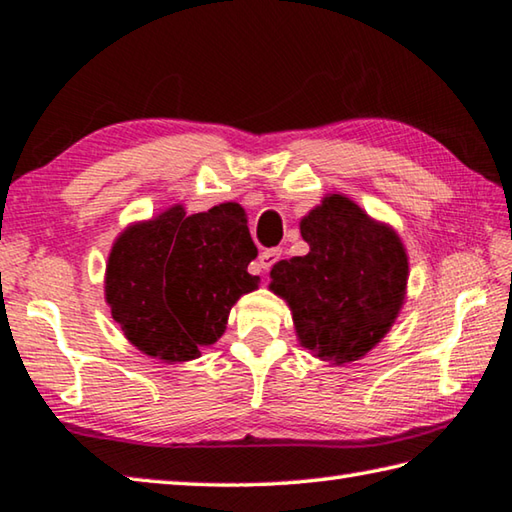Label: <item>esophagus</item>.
Instances as JSON below:
<instances>
[{
    "label": "esophagus",
    "instance_id": "obj_1",
    "mask_svg": "<svg viewBox=\"0 0 512 512\" xmlns=\"http://www.w3.org/2000/svg\"><path fill=\"white\" fill-rule=\"evenodd\" d=\"M282 257V250L280 248H271V250H264V253H259V266H262V271H271L273 264L277 259Z\"/></svg>",
    "mask_w": 512,
    "mask_h": 512
}]
</instances>
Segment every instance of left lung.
<instances>
[{"label":"left lung","mask_w":512,"mask_h":512,"mask_svg":"<svg viewBox=\"0 0 512 512\" xmlns=\"http://www.w3.org/2000/svg\"><path fill=\"white\" fill-rule=\"evenodd\" d=\"M309 253L277 262L271 291L287 300L302 348L336 366L384 339L404 305L409 259L400 237L343 194L300 221Z\"/></svg>","instance_id":"8db88e82"}]
</instances>
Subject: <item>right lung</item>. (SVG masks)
Returning a JSON list of instances; mask_svg holds the SVG:
<instances>
[{"label":"right lung","instance_id":"right-lung-1","mask_svg":"<svg viewBox=\"0 0 512 512\" xmlns=\"http://www.w3.org/2000/svg\"><path fill=\"white\" fill-rule=\"evenodd\" d=\"M257 246L244 207L189 214L173 205L126 228L112 244L106 300L137 350L167 363L201 357L221 339L235 302L257 289Z\"/></svg>","mask_w":512,"mask_h":512}]
</instances>
